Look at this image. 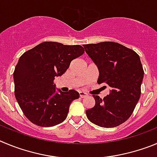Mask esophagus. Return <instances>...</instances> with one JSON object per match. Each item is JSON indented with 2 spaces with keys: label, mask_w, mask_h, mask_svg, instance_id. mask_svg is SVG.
I'll list each match as a JSON object with an SVG mask.
<instances>
[{
  "label": "esophagus",
  "mask_w": 157,
  "mask_h": 157,
  "mask_svg": "<svg viewBox=\"0 0 157 157\" xmlns=\"http://www.w3.org/2000/svg\"><path fill=\"white\" fill-rule=\"evenodd\" d=\"M79 94H80V98H84V97H86V96L87 95V93H85L84 91H80V92H79Z\"/></svg>",
  "instance_id": "1"
}]
</instances>
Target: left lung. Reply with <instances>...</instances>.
Listing matches in <instances>:
<instances>
[{
  "instance_id": "left-lung-1",
  "label": "left lung",
  "mask_w": 157,
  "mask_h": 157,
  "mask_svg": "<svg viewBox=\"0 0 157 157\" xmlns=\"http://www.w3.org/2000/svg\"><path fill=\"white\" fill-rule=\"evenodd\" d=\"M83 46L98 69V84L110 87L103 99L93 95L95 105L86 110L87 117L101 128L119 126L131 117L140 98L144 71L139 56L116 42Z\"/></svg>"
}]
</instances>
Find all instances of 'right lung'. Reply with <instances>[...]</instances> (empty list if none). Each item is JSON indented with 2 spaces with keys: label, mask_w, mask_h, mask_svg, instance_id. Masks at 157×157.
I'll list each match as a JSON object with an SVG mask.
<instances>
[{
  "label": "right lung",
  "mask_w": 157,
  "mask_h": 157,
  "mask_svg": "<svg viewBox=\"0 0 157 157\" xmlns=\"http://www.w3.org/2000/svg\"><path fill=\"white\" fill-rule=\"evenodd\" d=\"M84 52L80 45L46 41L19 58L13 73L15 95L29 121L40 127H52L66 120L70 104L80 94L75 90L56 91L53 81Z\"/></svg>",
  "instance_id": "add662e5"
}]
</instances>
